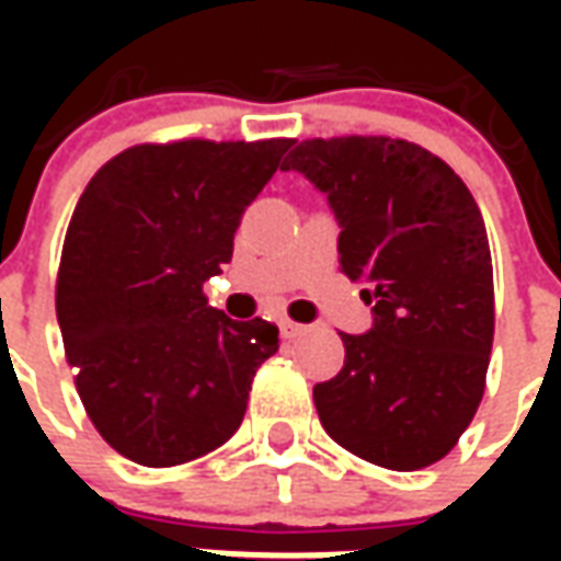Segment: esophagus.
I'll use <instances>...</instances> for the list:
<instances>
[{
	"label": "esophagus",
	"instance_id": "obj_1",
	"mask_svg": "<svg viewBox=\"0 0 561 561\" xmlns=\"http://www.w3.org/2000/svg\"><path fill=\"white\" fill-rule=\"evenodd\" d=\"M279 330L285 340H297V336H304L309 328H306V324H297V321H288V318H282Z\"/></svg>",
	"mask_w": 561,
	"mask_h": 561
}]
</instances>
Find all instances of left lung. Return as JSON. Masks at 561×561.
<instances>
[{"instance_id":"left-lung-1","label":"left lung","mask_w":561,"mask_h":561,"mask_svg":"<svg viewBox=\"0 0 561 561\" xmlns=\"http://www.w3.org/2000/svg\"><path fill=\"white\" fill-rule=\"evenodd\" d=\"M282 171L328 195L342 273L373 304V330L340 333L345 366L312 390L321 426L366 462L426 469L486 388L495 300L481 209L445 161L400 138L300 140Z\"/></svg>"}]
</instances>
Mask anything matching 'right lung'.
Returning <instances> with one entry per match:
<instances>
[{"label":"right lung","instance_id":"obj_1","mask_svg":"<svg viewBox=\"0 0 561 561\" xmlns=\"http://www.w3.org/2000/svg\"><path fill=\"white\" fill-rule=\"evenodd\" d=\"M291 144H138L83 188L56 318L92 426L131 462L164 469L225 445L257 366L279 352L276 324L231 321L204 282L231 261L245 207Z\"/></svg>","mask_w":561,"mask_h":561}]
</instances>
